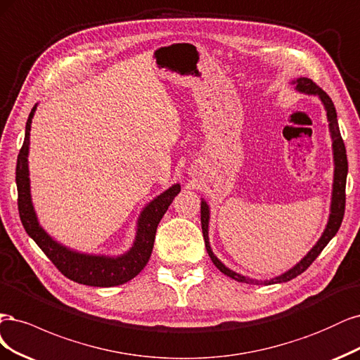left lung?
Wrapping results in <instances>:
<instances>
[{
	"label": "left lung",
	"instance_id": "left-lung-1",
	"mask_svg": "<svg viewBox=\"0 0 360 360\" xmlns=\"http://www.w3.org/2000/svg\"><path fill=\"white\" fill-rule=\"evenodd\" d=\"M292 85H295L296 91L302 92V94L308 96H317L323 106L324 110H326V117L329 122V131L332 137V150H333V184H332V200H330V214L326 229H324L323 235L317 240L314 247L309 250L307 256L300 260L297 264H295L292 269H288L287 272L278 275L275 278H271V280L266 281H259V280H252L250 276H243L235 271L229 269L224 263L218 260V257L212 252V248L210 245V206L205 200L200 203V223H202V231H203V239H205V245L206 251L210 254V257L212 263L217 266V268L221 271L224 275L230 276L231 280H235L238 283H247V284H264V285H271V284H278V283H287L290 280H293L297 275L302 274L309 268V264L314 262L319 254L323 251V248L328 245L329 240L336 235V231L341 227L342 218H344V210H345V182H347V172H349V163H347V154H345V146L344 141L340 133V125L338 120H336V110L330 97L324 92L321 88H319L311 79L308 77H297L296 80H292Z\"/></svg>",
	"mask_w": 360,
	"mask_h": 360
}]
</instances>
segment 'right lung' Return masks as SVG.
Segmentation results:
<instances>
[{
  "label": "right lung",
  "mask_w": 360,
  "mask_h": 360,
  "mask_svg": "<svg viewBox=\"0 0 360 360\" xmlns=\"http://www.w3.org/2000/svg\"><path fill=\"white\" fill-rule=\"evenodd\" d=\"M37 104L31 109L25 125V139L22 145L18 165H16V185H18V210L22 226L34 239V242L41 248V251L49 257V260L56 266L58 271L65 275L68 280L79 284L92 287H113L120 285L141 272L154 248L155 231L161 218L169 210L173 199L179 194L181 185L175 184L170 188L157 195L150 200L143 211L139 215L136 238L131 248L117 257L110 256H96V254H85L73 251L56 242L51 235L44 231L40 226L36 211H34L31 200L30 187V169H28V154H30V131L34 112Z\"/></svg>",
  "instance_id": "add662e5"
}]
</instances>
